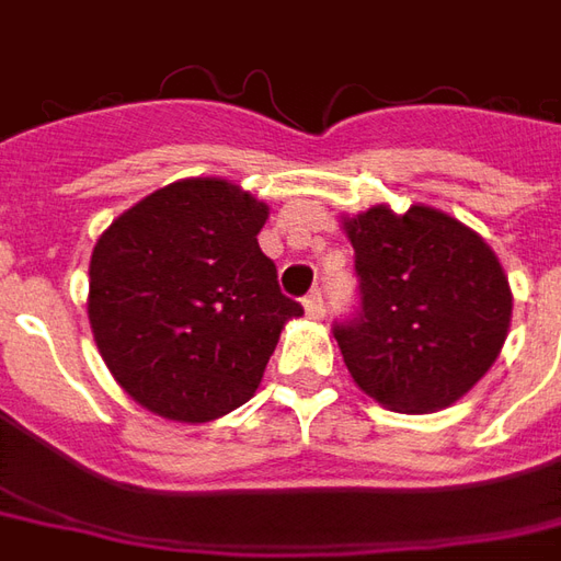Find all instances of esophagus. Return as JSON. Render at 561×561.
I'll list each match as a JSON object with an SVG mask.
<instances>
[{
	"mask_svg": "<svg viewBox=\"0 0 561 561\" xmlns=\"http://www.w3.org/2000/svg\"><path fill=\"white\" fill-rule=\"evenodd\" d=\"M306 316L309 318H324V297H321V291H309L306 294Z\"/></svg>",
	"mask_w": 561,
	"mask_h": 561,
	"instance_id": "1",
	"label": "esophagus"
}]
</instances>
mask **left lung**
I'll list each match as a JSON object with an SVG mask.
<instances>
[{
  "mask_svg": "<svg viewBox=\"0 0 561 561\" xmlns=\"http://www.w3.org/2000/svg\"><path fill=\"white\" fill-rule=\"evenodd\" d=\"M360 276V316L336 328L354 385L402 414L442 412L481 381L511 330L499 257L445 209L376 204L342 216Z\"/></svg>",
  "mask_w": 561,
  "mask_h": 561,
  "instance_id": "left-lung-1",
  "label": "left lung"
}]
</instances>
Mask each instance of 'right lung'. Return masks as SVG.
<instances>
[{
  "label": "right lung",
  "mask_w": 561,
  "mask_h": 561,
  "mask_svg": "<svg viewBox=\"0 0 561 561\" xmlns=\"http://www.w3.org/2000/svg\"><path fill=\"white\" fill-rule=\"evenodd\" d=\"M270 207L221 176H188L128 207L95 240L90 328L140 409L207 423L255 397L270 354L304 316L257 233Z\"/></svg>",
  "instance_id": "right-lung-1"
}]
</instances>
